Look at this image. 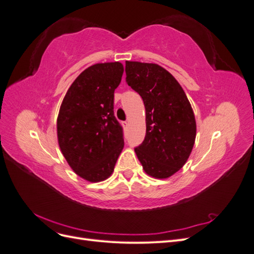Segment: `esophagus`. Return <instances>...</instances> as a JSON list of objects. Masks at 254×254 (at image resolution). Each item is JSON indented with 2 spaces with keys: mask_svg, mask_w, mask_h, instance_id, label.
Listing matches in <instances>:
<instances>
[{
  "mask_svg": "<svg viewBox=\"0 0 254 254\" xmlns=\"http://www.w3.org/2000/svg\"><path fill=\"white\" fill-rule=\"evenodd\" d=\"M122 125H123V127H124V129L128 128V123L127 122H122Z\"/></svg>",
  "mask_w": 254,
  "mask_h": 254,
  "instance_id": "obj_1",
  "label": "esophagus"
}]
</instances>
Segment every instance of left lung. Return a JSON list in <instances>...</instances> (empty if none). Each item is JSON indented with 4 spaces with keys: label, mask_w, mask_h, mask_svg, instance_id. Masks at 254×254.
Here are the masks:
<instances>
[{
    "label": "left lung",
    "mask_w": 254,
    "mask_h": 254,
    "mask_svg": "<svg viewBox=\"0 0 254 254\" xmlns=\"http://www.w3.org/2000/svg\"><path fill=\"white\" fill-rule=\"evenodd\" d=\"M126 82L142 97L145 139L134 151L146 174L165 179L186 164L196 137L189 99L174 76L156 64L126 61Z\"/></svg>",
    "instance_id": "left-lung-1"
}]
</instances>
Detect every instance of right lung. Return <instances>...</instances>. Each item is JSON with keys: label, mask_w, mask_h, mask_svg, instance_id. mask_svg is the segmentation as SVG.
Listing matches in <instances>:
<instances>
[{"label": "right lung", "mask_w": 254, "mask_h": 254, "mask_svg": "<svg viewBox=\"0 0 254 254\" xmlns=\"http://www.w3.org/2000/svg\"><path fill=\"white\" fill-rule=\"evenodd\" d=\"M124 72L120 63L86 68L68 88L57 119L61 152L72 170L90 182L108 178L124 147L114 117V90Z\"/></svg>", "instance_id": "right-lung-1"}]
</instances>
